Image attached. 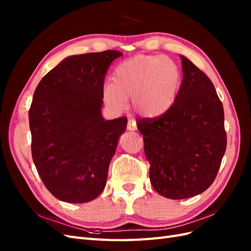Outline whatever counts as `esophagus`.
Segmentation results:
<instances>
[{
	"label": "esophagus",
	"instance_id": "1",
	"mask_svg": "<svg viewBox=\"0 0 251 251\" xmlns=\"http://www.w3.org/2000/svg\"><path fill=\"white\" fill-rule=\"evenodd\" d=\"M126 128H127V131H135L136 128H137V126H136V121L134 119H128Z\"/></svg>",
	"mask_w": 251,
	"mask_h": 251
}]
</instances>
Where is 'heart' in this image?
Returning <instances> with one entry per match:
<instances>
[{"mask_svg": "<svg viewBox=\"0 0 251 251\" xmlns=\"http://www.w3.org/2000/svg\"><path fill=\"white\" fill-rule=\"evenodd\" d=\"M112 82L102 88L103 101L110 108L126 109L132 100L134 110L154 118L168 112L176 100L181 83L179 67L170 57L139 54L120 63Z\"/></svg>", "mask_w": 251, "mask_h": 251, "instance_id": "obj_1", "label": "heart"}]
</instances>
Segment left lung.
<instances>
[{
    "mask_svg": "<svg viewBox=\"0 0 251 251\" xmlns=\"http://www.w3.org/2000/svg\"><path fill=\"white\" fill-rule=\"evenodd\" d=\"M173 107L156 118H142L150 180L165 198L186 199L212 184L226 150L223 104L207 75L185 56Z\"/></svg>",
    "mask_w": 251,
    "mask_h": 251,
    "instance_id": "1",
    "label": "left lung"
}]
</instances>
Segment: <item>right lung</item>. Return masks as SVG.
Wrapping results in <instances>:
<instances>
[{
	"mask_svg": "<svg viewBox=\"0 0 251 251\" xmlns=\"http://www.w3.org/2000/svg\"><path fill=\"white\" fill-rule=\"evenodd\" d=\"M116 50L72 55L37 85L29 126L35 168L56 199L85 203L100 195L126 117L104 120L102 88Z\"/></svg>",
	"mask_w": 251,
	"mask_h": 251,
	"instance_id": "add662e5",
	"label": "right lung"
}]
</instances>
